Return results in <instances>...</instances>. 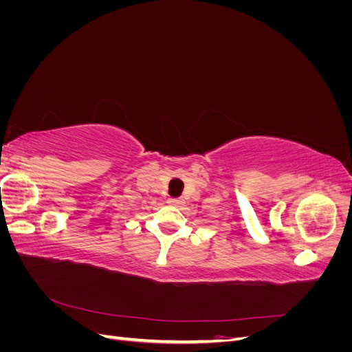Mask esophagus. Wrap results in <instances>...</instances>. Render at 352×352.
Wrapping results in <instances>:
<instances>
[{"label": "esophagus", "mask_w": 352, "mask_h": 352, "mask_svg": "<svg viewBox=\"0 0 352 352\" xmlns=\"http://www.w3.org/2000/svg\"><path fill=\"white\" fill-rule=\"evenodd\" d=\"M168 204L179 207V206L184 204V199H182V198H170V199H168Z\"/></svg>", "instance_id": "obj_1"}]
</instances>
